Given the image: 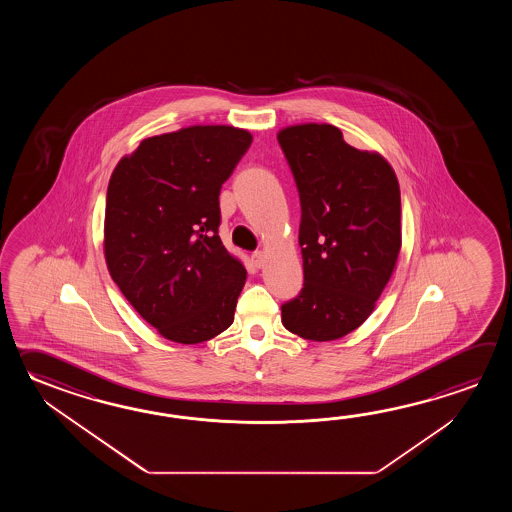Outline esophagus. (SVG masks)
<instances>
[{
	"label": "esophagus",
	"instance_id": "1",
	"mask_svg": "<svg viewBox=\"0 0 512 512\" xmlns=\"http://www.w3.org/2000/svg\"><path fill=\"white\" fill-rule=\"evenodd\" d=\"M252 263L256 265V267H263V263H265V254L261 251L252 252Z\"/></svg>",
	"mask_w": 512,
	"mask_h": 512
}]
</instances>
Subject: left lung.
<instances>
[{"label": "left lung", "mask_w": 512, "mask_h": 512, "mask_svg": "<svg viewBox=\"0 0 512 512\" xmlns=\"http://www.w3.org/2000/svg\"><path fill=\"white\" fill-rule=\"evenodd\" d=\"M302 207L304 287L282 305V324L327 342L362 326L401 251V190L390 163L362 152L331 124L278 131Z\"/></svg>", "instance_id": "1"}]
</instances>
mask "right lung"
Here are the masks:
<instances>
[{
  "mask_svg": "<svg viewBox=\"0 0 512 512\" xmlns=\"http://www.w3.org/2000/svg\"><path fill=\"white\" fill-rule=\"evenodd\" d=\"M251 142L234 126L155 135L109 179V274L135 311L177 344L205 342L234 322L247 271L219 238V190Z\"/></svg>",
  "mask_w": 512,
  "mask_h": 512,
  "instance_id": "1",
  "label": "right lung"
}]
</instances>
